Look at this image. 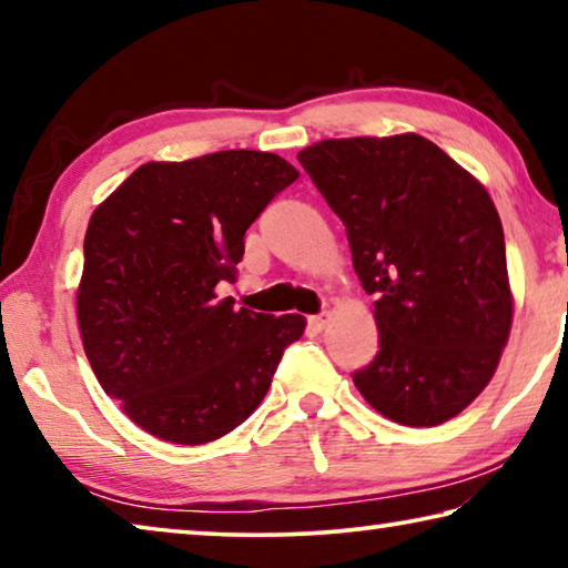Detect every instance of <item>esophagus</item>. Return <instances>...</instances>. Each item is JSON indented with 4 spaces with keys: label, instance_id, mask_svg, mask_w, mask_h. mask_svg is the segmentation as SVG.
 I'll list each match as a JSON object with an SVG mask.
<instances>
[{
    "label": "esophagus",
    "instance_id": "1",
    "mask_svg": "<svg viewBox=\"0 0 568 568\" xmlns=\"http://www.w3.org/2000/svg\"><path fill=\"white\" fill-rule=\"evenodd\" d=\"M328 318H331L328 313L311 315V318H307V325H311V331H313V333H321V331H325V325H328Z\"/></svg>",
    "mask_w": 568,
    "mask_h": 568
}]
</instances>
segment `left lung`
I'll return each instance as SVG.
<instances>
[{
	"label": "left lung",
	"mask_w": 568,
	"mask_h": 568,
	"mask_svg": "<svg viewBox=\"0 0 568 568\" xmlns=\"http://www.w3.org/2000/svg\"><path fill=\"white\" fill-rule=\"evenodd\" d=\"M301 165L343 220L376 293L381 351L355 388L400 426H438L478 398L514 321L501 217L468 170L416 132L323 140Z\"/></svg>",
	"instance_id": "1"
}]
</instances>
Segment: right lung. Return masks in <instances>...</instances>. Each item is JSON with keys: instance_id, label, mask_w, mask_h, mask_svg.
<instances>
[{"instance_id": "obj_1", "label": "right lung", "mask_w": 568, "mask_h": 568, "mask_svg": "<svg viewBox=\"0 0 568 568\" xmlns=\"http://www.w3.org/2000/svg\"><path fill=\"white\" fill-rule=\"evenodd\" d=\"M297 170L273 152L145 162L98 205L84 235L77 323L94 376L132 423L200 446L237 428L305 331L217 297L245 230Z\"/></svg>"}]
</instances>
